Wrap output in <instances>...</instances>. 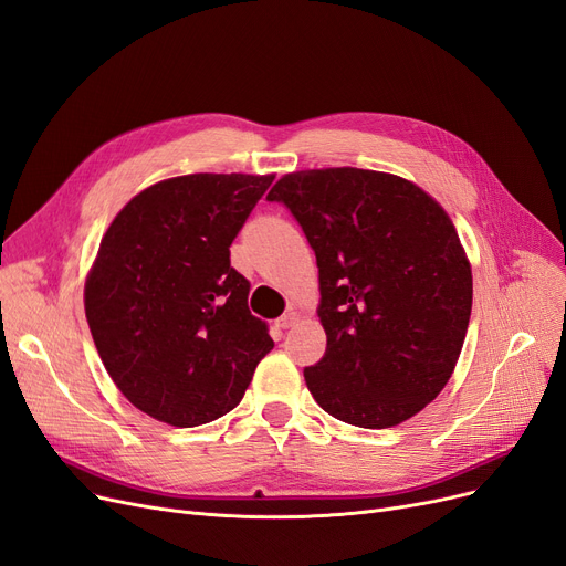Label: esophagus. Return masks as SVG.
I'll return each instance as SVG.
<instances>
[{
    "label": "esophagus",
    "instance_id": "esophagus-1",
    "mask_svg": "<svg viewBox=\"0 0 566 566\" xmlns=\"http://www.w3.org/2000/svg\"><path fill=\"white\" fill-rule=\"evenodd\" d=\"M297 318H300V314H297V311H285V314L279 318V327L281 329H287V327H292V325H295L297 323Z\"/></svg>",
    "mask_w": 566,
    "mask_h": 566
}]
</instances>
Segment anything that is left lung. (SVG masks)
Returning a JSON list of instances; mask_svg holds the SVG:
<instances>
[{"mask_svg": "<svg viewBox=\"0 0 566 566\" xmlns=\"http://www.w3.org/2000/svg\"><path fill=\"white\" fill-rule=\"evenodd\" d=\"M283 203L316 252L325 356L304 369L339 421L396 426L433 402L459 360L473 306L471 264L447 212L398 175L300 170Z\"/></svg>", "mask_w": 566, "mask_h": 566, "instance_id": "left-lung-1", "label": "left lung"}]
</instances>
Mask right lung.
I'll use <instances>...</instances> for the list:
<instances>
[{
  "mask_svg": "<svg viewBox=\"0 0 566 566\" xmlns=\"http://www.w3.org/2000/svg\"><path fill=\"white\" fill-rule=\"evenodd\" d=\"M271 182L182 175L140 191L109 224L84 306L105 369L140 412L178 428L216 421L274 348L229 260Z\"/></svg>",
  "mask_w": 566,
  "mask_h": 566,
  "instance_id": "1",
  "label": "right lung"
}]
</instances>
